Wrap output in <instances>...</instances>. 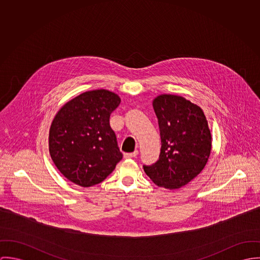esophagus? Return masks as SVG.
Returning <instances> with one entry per match:
<instances>
[{"mask_svg":"<svg viewBox=\"0 0 260 260\" xmlns=\"http://www.w3.org/2000/svg\"><path fill=\"white\" fill-rule=\"evenodd\" d=\"M139 151L138 150H135L134 152H129V153H124L123 154V157L124 158H133V157H136L138 155Z\"/></svg>","mask_w":260,"mask_h":260,"instance_id":"34e87169","label":"esophagus"}]
</instances>
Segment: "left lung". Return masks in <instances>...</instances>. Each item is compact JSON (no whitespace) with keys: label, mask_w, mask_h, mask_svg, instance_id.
Instances as JSON below:
<instances>
[{"label":"left lung","mask_w":260,"mask_h":260,"mask_svg":"<svg viewBox=\"0 0 260 260\" xmlns=\"http://www.w3.org/2000/svg\"><path fill=\"white\" fill-rule=\"evenodd\" d=\"M161 148L158 160L145 173L159 187L177 189L202 173L211 151V134L201 107L177 94L152 101Z\"/></svg>","instance_id":"1"}]
</instances>
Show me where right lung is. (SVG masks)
Returning <instances> with one entry per match:
<instances>
[{
    "mask_svg": "<svg viewBox=\"0 0 260 260\" xmlns=\"http://www.w3.org/2000/svg\"><path fill=\"white\" fill-rule=\"evenodd\" d=\"M120 98L108 89H93L66 103L49 133L51 157L70 181L88 187L102 182L116 169L122 154L110 116Z\"/></svg>",
    "mask_w": 260,
    "mask_h": 260,
    "instance_id": "right-lung-1",
    "label": "right lung"
}]
</instances>
